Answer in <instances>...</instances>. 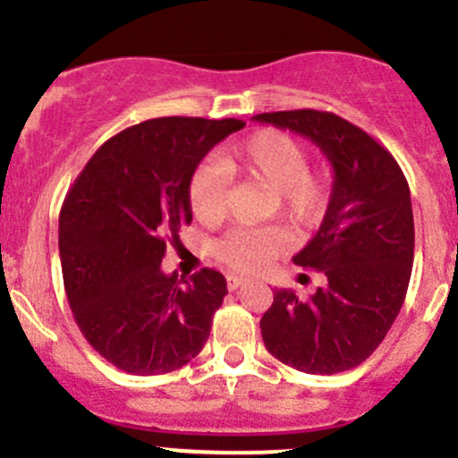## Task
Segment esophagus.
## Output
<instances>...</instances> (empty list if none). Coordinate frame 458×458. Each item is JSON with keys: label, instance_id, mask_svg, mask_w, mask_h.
<instances>
[{"label": "esophagus", "instance_id": "1", "mask_svg": "<svg viewBox=\"0 0 458 458\" xmlns=\"http://www.w3.org/2000/svg\"><path fill=\"white\" fill-rule=\"evenodd\" d=\"M243 284H246V279L239 277V275H228V288H230V291H237V288H242Z\"/></svg>", "mask_w": 458, "mask_h": 458}]
</instances>
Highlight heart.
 Returning <instances> with one entry per match:
<instances>
[{"instance_id": "1", "label": "heart", "mask_w": 458, "mask_h": 458, "mask_svg": "<svg viewBox=\"0 0 458 458\" xmlns=\"http://www.w3.org/2000/svg\"><path fill=\"white\" fill-rule=\"evenodd\" d=\"M300 140L275 130H261L225 149L216 163L197 167L190 181V208L203 224H215L225 212L228 176H243L273 190V206L295 228H310L328 203V174L310 170ZM286 233L277 225L230 230L216 255L239 273H257L286 250Z\"/></svg>"}]
</instances>
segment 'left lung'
<instances>
[{
    "label": "left lung",
    "mask_w": 458,
    "mask_h": 458,
    "mask_svg": "<svg viewBox=\"0 0 458 458\" xmlns=\"http://www.w3.org/2000/svg\"><path fill=\"white\" fill-rule=\"evenodd\" d=\"M318 145L333 170L327 215L293 257L327 275L309 300L275 288L261 318L264 344L306 374H340L365 362L392 328L414 264L410 185L392 154L367 131L328 111L259 114Z\"/></svg>",
    "instance_id": "left-lung-1"
}]
</instances>
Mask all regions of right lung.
<instances>
[{
    "instance_id": "obj_1",
    "label": "right lung",
    "mask_w": 458,
    "mask_h": 458,
    "mask_svg": "<svg viewBox=\"0 0 458 458\" xmlns=\"http://www.w3.org/2000/svg\"><path fill=\"white\" fill-rule=\"evenodd\" d=\"M237 118H152L106 140L60 212L66 300L87 342L127 374H170L199 356L228 293L219 270L163 273L167 242L192 221L190 181Z\"/></svg>"
}]
</instances>
